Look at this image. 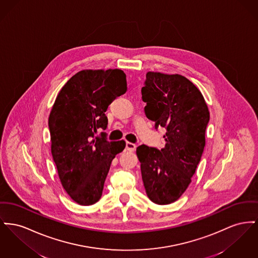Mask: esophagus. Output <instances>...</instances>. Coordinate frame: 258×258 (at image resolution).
<instances>
[{
	"instance_id": "34e87169",
	"label": "esophagus",
	"mask_w": 258,
	"mask_h": 258,
	"mask_svg": "<svg viewBox=\"0 0 258 258\" xmlns=\"http://www.w3.org/2000/svg\"><path fill=\"white\" fill-rule=\"evenodd\" d=\"M125 149H126L127 151L134 152L137 149V145L134 144V143H132V142H126V143H125Z\"/></svg>"
}]
</instances>
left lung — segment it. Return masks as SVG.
<instances>
[{
  "instance_id": "8db88e82",
  "label": "left lung",
  "mask_w": 258,
  "mask_h": 258,
  "mask_svg": "<svg viewBox=\"0 0 258 258\" xmlns=\"http://www.w3.org/2000/svg\"><path fill=\"white\" fill-rule=\"evenodd\" d=\"M146 117L164 127L165 147L137 148L146 194L153 203L168 205L191 183L206 145L209 108L202 92L187 78L148 72L141 89Z\"/></svg>"
}]
</instances>
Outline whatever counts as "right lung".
<instances>
[{
	"mask_svg": "<svg viewBox=\"0 0 258 258\" xmlns=\"http://www.w3.org/2000/svg\"><path fill=\"white\" fill-rule=\"evenodd\" d=\"M126 91L120 69L82 70L61 89L51 108L48 127L51 154L61 184L81 206H91L102 195L111 163L125 142L108 141L98 130L108 124L105 112Z\"/></svg>",
	"mask_w": 258,
	"mask_h": 258,
	"instance_id": "1",
	"label": "right lung"
}]
</instances>
